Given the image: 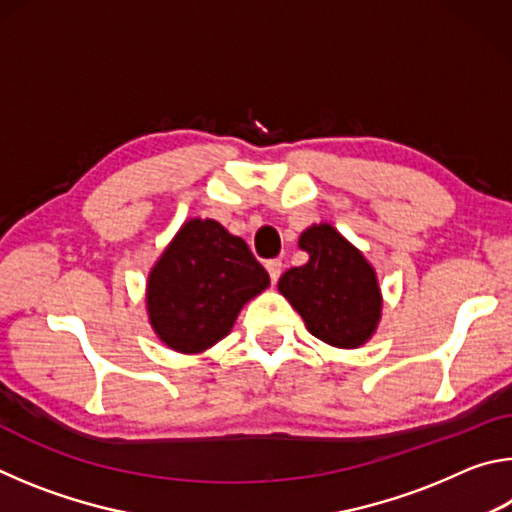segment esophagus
I'll use <instances>...</instances> for the list:
<instances>
[{"instance_id":"obj_1","label":"esophagus","mask_w":512,"mask_h":512,"mask_svg":"<svg viewBox=\"0 0 512 512\" xmlns=\"http://www.w3.org/2000/svg\"><path fill=\"white\" fill-rule=\"evenodd\" d=\"M266 271H268V275H271V282L273 284L280 280V275H282V262H280V259H268Z\"/></svg>"}]
</instances>
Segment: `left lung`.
Returning a JSON list of instances; mask_svg holds the SVG:
<instances>
[{
  "label": "left lung",
  "instance_id": "obj_1",
  "mask_svg": "<svg viewBox=\"0 0 512 512\" xmlns=\"http://www.w3.org/2000/svg\"><path fill=\"white\" fill-rule=\"evenodd\" d=\"M298 246L307 250L309 262L289 268L277 289L316 339L334 348H361L381 318L375 268L329 223L311 225Z\"/></svg>",
  "mask_w": 512,
  "mask_h": 512
}]
</instances>
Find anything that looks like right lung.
Listing matches in <instances>:
<instances>
[{
	"label": "right lung",
	"instance_id": "obj_1",
	"mask_svg": "<svg viewBox=\"0 0 512 512\" xmlns=\"http://www.w3.org/2000/svg\"><path fill=\"white\" fill-rule=\"evenodd\" d=\"M268 284L244 239L219 221L189 219L149 273V323L171 350L205 352L230 334L241 307Z\"/></svg>",
	"mask_w": 512,
	"mask_h": 512
}]
</instances>
